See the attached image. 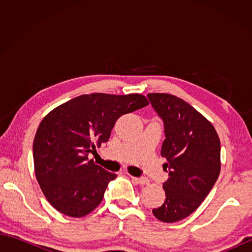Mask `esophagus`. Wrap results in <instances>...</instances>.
<instances>
[{"label":"esophagus","instance_id":"1","mask_svg":"<svg viewBox=\"0 0 252 252\" xmlns=\"http://www.w3.org/2000/svg\"><path fill=\"white\" fill-rule=\"evenodd\" d=\"M131 179L135 182V183L140 185H146L148 184V180L145 178H134V176H131Z\"/></svg>","mask_w":252,"mask_h":252}]
</instances>
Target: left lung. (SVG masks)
<instances>
[{
	"instance_id": "left-lung-1",
	"label": "left lung",
	"mask_w": 252,
	"mask_h": 252,
	"mask_svg": "<svg viewBox=\"0 0 252 252\" xmlns=\"http://www.w3.org/2000/svg\"><path fill=\"white\" fill-rule=\"evenodd\" d=\"M148 98L164 122L161 156L167 159L169 179L162 187L165 199L153 209L165 223L183 220L200 206L221 170L218 133L205 116L185 100L167 93H149Z\"/></svg>"
}]
</instances>
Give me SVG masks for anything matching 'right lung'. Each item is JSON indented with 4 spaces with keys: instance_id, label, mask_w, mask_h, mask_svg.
<instances>
[{
    "instance_id": "add662e5",
    "label": "right lung",
    "mask_w": 252,
    "mask_h": 252,
    "mask_svg": "<svg viewBox=\"0 0 252 252\" xmlns=\"http://www.w3.org/2000/svg\"><path fill=\"white\" fill-rule=\"evenodd\" d=\"M147 105L142 94H84L42 119L33 141L34 173L57 211L81 218L99 205L107 185L117 175L90 160L89 154L109 140L121 116Z\"/></svg>"
}]
</instances>
